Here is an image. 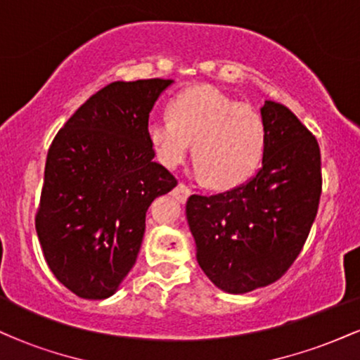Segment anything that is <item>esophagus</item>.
<instances>
[{"instance_id": "obj_1", "label": "esophagus", "mask_w": 360, "mask_h": 360, "mask_svg": "<svg viewBox=\"0 0 360 360\" xmlns=\"http://www.w3.org/2000/svg\"><path fill=\"white\" fill-rule=\"evenodd\" d=\"M172 194H174L177 201H181V203H184V201L189 198V194H191V189H189L186 184L179 183V184H177L176 188H174V191H172Z\"/></svg>"}]
</instances>
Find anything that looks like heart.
<instances>
[{
  "instance_id": "b5f03b06",
  "label": "heart",
  "mask_w": 360,
  "mask_h": 360,
  "mask_svg": "<svg viewBox=\"0 0 360 360\" xmlns=\"http://www.w3.org/2000/svg\"><path fill=\"white\" fill-rule=\"evenodd\" d=\"M169 118H152L147 139L160 164L176 169L194 143L198 172L214 189L245 183L262 162L266 125L257 110L213 86H194L172 98Z\"/></svg>"
}]
</instances>
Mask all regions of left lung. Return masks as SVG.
I'll list each match as a JSON object with an SVG mask.
<instances>
[{
	"label": "left lung",
	"mask_w": 360,
	"mask_h": 360,
	"mask_svg": "<svg viewBox=\"0 0 360 360\" xmlns=\"http://www.w3.org/2000/svg\"><path fill=\"white\" fill-rule=\"evenodd\" d=\"M262 167L230 191L191 194L186 217L196 259L221 291L242 295L278 281L295 262L321 194L320 147L284 105L266 101Z\"/></svg>",
	"instance_id": "1"
}]
</instances>
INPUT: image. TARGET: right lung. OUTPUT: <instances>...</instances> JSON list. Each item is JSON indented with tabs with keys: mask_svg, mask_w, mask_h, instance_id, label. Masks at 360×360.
<instances>
[{
	"mask_svg": "<svg viewBox=\"0 0 360 360\" xmlns=\"http://www.w3.org/2000/svg\"><path fill=\"white\" fill-rule=\"evenodd\" d=\"M172 79L117 81L94 93L49 148L35 229L57 281L105 300L137 260L146 213L176 177L154 162L148 113Z\"/></svg>",
	"mask_w": 360,
	"mask_h": 360,
	"instance_id": "right-lung-1",
	"label": "right lung"
}]
</instances>
